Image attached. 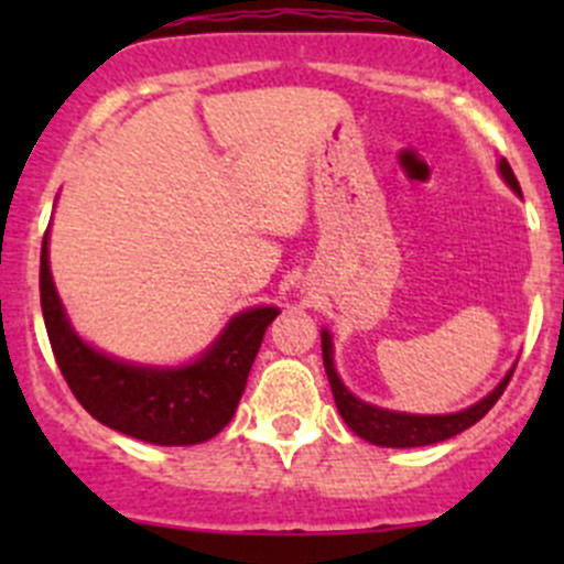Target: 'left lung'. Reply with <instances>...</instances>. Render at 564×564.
Masks as SVG:
<instances>
[{
    "mask_svg": "<svg viewBox=\"0 0 564 564\" xmlns=\"http://www.w3.org/2000/svg\"><path fill=\"white\" fill-rule=\"evenodd\" d=\"M499 172H502L505 182H508L516 193H521L519 180H516L513 169H510L508 161L499 163ZM322 360H324V371H327L329 390H333L335 406H338L340 417L346 420V425H349L360 440L371 442V445H382V447H423V445H436V442L451 440V436L460 434V431H466L469 425H475L477 420L486 417L488 409L502 398L510 377H513V371H510L508 377L499 382L497 390L488 392L482 401H477L475 406L464 409V412L403 414V412H388V409L371 406V403L355 398L344 388V384H340L338 373H335V366H333V344H329L327 333H322Z\"/></svg>",
    "mask_w": 564,
    "mask_h": 564,
    "instance_id": "left-lung-1",
    "label": "left lung"
}]
</instances>
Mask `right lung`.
<instances>
[{
    "mask_svg": "<svg viewBox=\"0 0 564 564\" xmlns=\"http://www.w3.org/2000/svg\"><path fill=\"white\" fill-rule=\"evenodd\" d=\"M40 305L56 366L76 401L98 423L152 445H198L235 417L250 366L278 308L235 316L213 349L185 368H141L93 349L73 333L40 248Z\"/></svg>",
    "mask_w": 564,
    "mask_h": 564,
    "instance_id": "add662e5",
    "label": "right lung"
}]
</instances>
